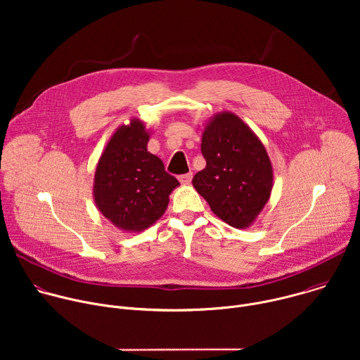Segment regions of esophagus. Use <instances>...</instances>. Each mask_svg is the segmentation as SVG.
Segmentation results:
<instances>
[{
    "label": "esophagus",
    "mask_w": 360,
    "mask_h": 360,
    "mask_svg": "<svg viewBox=\"0 0 360 360\" xmlns=\"http://www.w3.org/2000/svg\"><path fill=\"white\" fill-rule=\"evenodd\" d=\"M191 181H192V172H188V174H184V175L179 176V182L184 184V185L191 184Z\"/></svg>",
    "instance_id": "34e87169"
}]
</instances>
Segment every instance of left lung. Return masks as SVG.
<instances>
[{
	"instance_id": "obj_1",
	"label": "left lung",
	"mask_w": 360,
	"mask_h": 360,
	"mask_svg": "<svg viewBox=\"0 0 360 360\" xmlns=\"http://www.w3.org/2000/svg\"><path fill=\"white\" fill-rule=\"evenodd\" d=\"M202 155L207 167L192 185L228 225H253L271 198L274 168L262 141L238 115L222 111L202 129Z\"/></svg>"
}]
</instances>
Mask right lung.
<instances>
[{
  "instance_id": "obj_1",
  "label": "right lung",
  "mask_w": 360,
  "mask_h": 360,
  "mask_svg": "<svg viewBox=\"0 0 360 360\" xmlns=\"http://www.w3.org/2000/svg\"><path fill=\"white\" fill-rule=\"evenodd\" d=\"M150 131L138 118L121 125L102 150L94 176L98 211L115 228L138 233L167 211L171 192L179 186L164 162L148 150Z\"/></svg>"
}]
</instances>
